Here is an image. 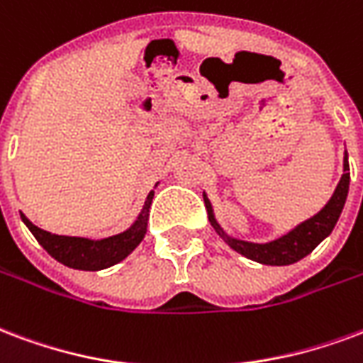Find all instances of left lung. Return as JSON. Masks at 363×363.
Returning <instances> with one entry per match:
<instances>
[{
	"label": "left lung",
	"instance_id": "left-lung-1",
	"mask_svg": "<svg viewBox=\"0 0 363 363\" xmlns=\"http://www.w3.org/2000/svg\"><path fill=\"white\" fill-rule=\"evenodd\" d=\"M348 182H350V173H348V160L345 155V173L340 177V182L335 194L329 200V203L325 206L318 216H313L302 225H298L296 229L291 230L289 235L281 236L279 240L269 244H252L244 242V240H236L230 238L223 233V229L217 225L213 219V211H211V203L203 196L206 202V209H208L209 223L213 225V229L227 240L230 248L236 250L238 254H242L248 259H254L257 264L264 265H291L298 259H302L310 254L311 250L315 248L325 236L331 235V230L335 229V225L339 221L340 211L345 208L346 194H348Z\"/></svg>",
	"mask_w": 363,
	"mask_h": 363
}]
</instances>
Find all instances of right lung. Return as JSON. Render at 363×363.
Segmentation results:
<instances>
[{"label":"right lung","mask_w":363,"mask_h":363,"mask_svg":"<svg viewBox=\"0 0 363 363\" xmlns=\"http://www.w3.org/2000/svg\"><path fill=\"white\" fill-rule=\"evenodd\" d=\"M152 198H154V192L147 194L142 213L130 229L121 233V235L104 238V240H88V238H80V236L52 235V233L32 225L24 216L21 217L26 223V227L30 229L32 235L36 236V240L44 246L45 252L52 257H55L59 264L72 267V269L98 271L119 264L121 259H125L140 244V240L146 235Z\"/></svg>","instance_id":"1"}]
</instances>
